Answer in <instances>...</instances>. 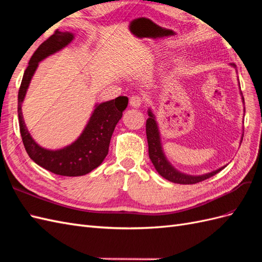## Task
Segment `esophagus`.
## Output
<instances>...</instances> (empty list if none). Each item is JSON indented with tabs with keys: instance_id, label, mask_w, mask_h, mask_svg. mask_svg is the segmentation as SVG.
<instances>
[{
	"instance_id": "obj_1",
	"label": "esophagus",
	"mask_w": 262,
	"mask_h": 262,
	"mask_svg": "<svg viewBox=\"0 0 262 262\" xmlns=\"http://www.w3.org/2000/svg\"><path fill=\"white\" fill-rule=\"evenodd\" d=\"M129 104L133 107H135V108H137V107H140V105L143 104V99H142V97L138 96V95H134L129 99Z\"/></svg>"
}]
</instances>
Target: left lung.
Here are the masks:
<instances>
[{
	"mask_svg": "<svg viewBox=\"0 0 262 262\" xmlns=\"http://www.w3.org/2000/svg\"><path fill=\"white\" fill-rule=\"evenodd\" d=\"M148 115L149 117L146 120V135L147 140H148V154L152 165L155 166V168L160 176L167 180H169L171 183H176L180 185H192L210 178L216 175V173H218L221 169H224V167H221V168L203 176H188L177 171L165 158L162 150V146H160V138L157 124L155 122V119H154L151 112H148Z\"/></svg>",
	"mask_w": 262,
	"mask_h": 262,
	"instance_id": "1",
	"label": "left lung"
}]
</instances>
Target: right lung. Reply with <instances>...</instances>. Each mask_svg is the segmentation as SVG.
Instances as JSON below:
<instances>
[{
  "label": "right lung",
  "instance_id": "right-lung-1",
  "mask_svg": "<svg viewBox=\"0 0 262 262\" xmlns=\"http://www.w3.org/2000/svg\"><path fill=\"white\" fill-rule=\"evenodd\" d=\"M73 37L72 33L56 30L54 34L38 46L24 72L17 97L19 133L26 152L32 160L46 170L69 177L86 175L103 163L108 154L113 132L128 104V98L126 96H119L110 102L99 104L94 111L90 123L87 124L82 135L75 143L63 149L55 151L44 149L33 140L24 124L21 110L26 90L38 62L63 49L72 41Z\"/></svg>",
  "mask_w": 262,
  "mask_h": 262
}]
</instances>
